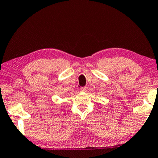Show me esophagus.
<instances>
[{"mask_svg": "<svg viewBox=\"0 0 158 158\" xmlns=\"http://www.w3.org/2000/svg\"><path fill=\"white\" fill-rule=\"evenodd\" d=\"M81 91L82 92H86L88 91V88L87 87H82L81 89Z\"/></svg>", "mask_w": 158, "mask_h": 158, "instance_id": "34e87169", "label": "esophagus"}]
</instances>
